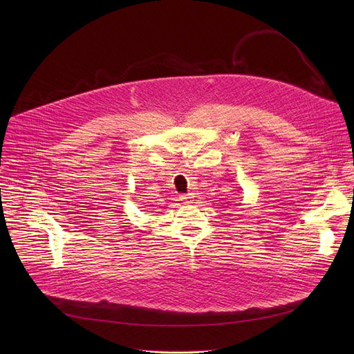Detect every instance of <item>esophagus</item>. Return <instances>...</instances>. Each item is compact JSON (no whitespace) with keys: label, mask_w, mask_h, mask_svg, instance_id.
I'll return each instance as SVG.
<instances>
[{"label":"esophagus","mask_w":354,"mask_h":354,"mask_svg":"<svg viewBox=\"0 0 354 354\" xmlns=\"http://www.w3.org/2000/svg\"><path fill=\"white\" fill-rule=\"evenodd\" d=\"M192 198H194V195H192V194H187V195H179V199H180V201H185V202H189Z\"/></svg>","instance_id":"esophagus-1"}]
</instances>
